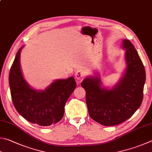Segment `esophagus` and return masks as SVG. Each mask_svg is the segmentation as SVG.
Here are the masks:
<instances>
[{"instance_id":"esophagus-1","label":"esophagus","mask_w":152,"mask_h":152,"mask_svg":"<svg viewBox=\"0 0 152 152\" xmlns=\"http://www.w3.org/2000/svg\"><path fill=\"white\" fill-rule=\"evenodd\" d=\"M75 79L77 80H78V81H79V80H81L84 77V72L83 71H81V69L77 70L75 72Z\"/></svg>"}]
</instances>
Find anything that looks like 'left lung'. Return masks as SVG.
<instances>
[{
	"mask_svg": "<svg viewBox=\"0 0 152 152\" xmlns=\"http://www.w3.org/2000/svg\"><path fill=\"white\" fill-rule=\"evenodd\" d=\"M126 69L120 81L110 89L102 87L100 77H87L81 83L91 118L102 125H118L130 118L143 99L145 71L133 44L122 41Z\"/></svg>",
	"mask_w": 152,
	"mask_h": 152,
	"instance_id": "left-lung-1",
	"label": "left lung"
}]
</instances>
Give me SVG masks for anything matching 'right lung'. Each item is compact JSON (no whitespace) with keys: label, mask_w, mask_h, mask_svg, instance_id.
<instances>
[{"label":"right lung","mask_w":152,"mask_h":152,"mask_svg":"<svg viewBox=\"0 0 152 152\" xmlns=\"http://www.w3.org/2000/svg\"><path fill=\"white\" fill-rule=\"evenodd\" d=\"M17 52L9 73L11 97L18 113L27 121L42 126L59 122L64 114V107L69 97L76 88L73 77L57 79L45 90L31 88L22 75L20 53Z\"/></svg>","instance_id":"1"}]
</instances>
